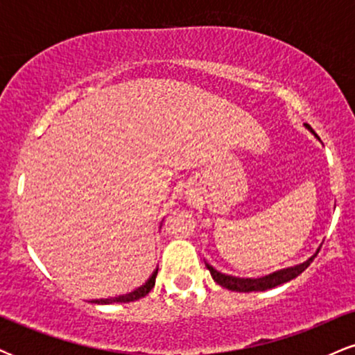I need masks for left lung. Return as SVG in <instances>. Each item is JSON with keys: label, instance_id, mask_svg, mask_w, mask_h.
Here are the masks:
<instances>
[{"label": "left lung", "instance_id": "left-lung-1", "mask_svg": "<svg viewBox=\"0 0 355 355\" xmlns=\"http://www.w3.org/2000/svg\"><path fill=\"white\" fill-rule=\"evenodd\" d=\"M315 255H312L307 262L300 263V266L284 268V270L274 272V274L266 275V277H260V279H239V277L220 274V272L215 270V268L209 266L207 262H205V266L210 270V274H211V277H214L215 282H217L218 285H222V287L229 288V291H234V292H259V291H262L263 292V291H268V288L277 287V285H282L285 282H288V280L295 279L297 275L302 274L305 268L311 266V262L315 259Z\"/></svg>", "mask_w": 355, "mask_h": 355}]
</instances>
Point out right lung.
Segmentation results:
<instances>
[{
    "label": "right lung",
    "mask_w": 355,
    "mask_h": 355,
    "mask_svg": "<svg viewBox=\"0 0 355 355\" xmlns=\"http://www.w3.org/2000/svg\"><path fill=\"white\" fill-rule=\"evenodd\" d=\"M157 272H158V268L157 270L153 272L152 274V277H150L148 280H146V282L141 285V287H138L137 291H133V292H130V294H126V295H120V297H113V299H100V300H96V304H113V302H133V300H138V299H141V297H145L146 294H148L150 291H152L153 288V285H155V279H157Z\"/></svg>",
    "instance_id": "1"
}]
</instances>
